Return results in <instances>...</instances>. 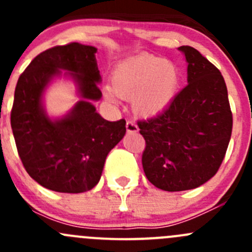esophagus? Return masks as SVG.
<instances>
[{
    "label": "esophagus",
    "instance_id": "1",
    "mask_svg": "<svg viewBox=\"0 0 252 252\" xmlns=\"http://www.w3.org/2000/svg\"><path fill=\"white\" fill-rule=\"evenodd\" d=\"M126 131H128V133H138V131H139L138 126H136V124L134 123L133 121L126 122Z\"/></svg>",
    "mask_w": 252,
    "mask_h": 252
}]
</instances>
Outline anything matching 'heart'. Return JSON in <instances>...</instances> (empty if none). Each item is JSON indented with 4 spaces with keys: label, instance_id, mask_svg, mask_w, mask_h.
I'll use <instances>...</instances> for the list:
<instances>
[{
    "label": "heart",
    "instance_id": "b5f03b06",
    "mask_svg": "<svg viewBox=\"0 0 252 252\" xmlns=\"http://www.w3.org/2000/svg\"><path fill=\"white\" fill-rule=\"evenodd\" d=\"M180 83L182 75L174 63L150 53L123 61L111 75V90L119 97L131 100L135 114L145 118L168 110Z\"/></svg>",
    "mask_w": 252,
    "mask_h": 252
}]
</instances>
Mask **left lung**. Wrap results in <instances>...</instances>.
<instances>
[{
    "label": "left lung",
    "instance_id": "8db88e82",
    "mask_svg": "<svg viewBox=\"0 0 252 252\" xmlns=\"http://www.w3.org/2000/svg\"><path fill=\"white\" fill-rule=\"evenodd\" d=\"M178 50L188 63V85L166 112L138 122L146 141L145 175L164 191L195 189L210 180L224 158L233 128L220 70L194 47Z\"/></svg>",
    "mask_w": 252,
    "mask_h": 252
}]
</instances>
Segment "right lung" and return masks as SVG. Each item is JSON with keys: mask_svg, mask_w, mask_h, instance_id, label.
<instances>
[{"mask_svg": "<svg viewBox=\"0 0 252 252\" xmlns=\"http://www.w3.org/2000/svg\"><path fill=\"white\" fill-rule=\"evenodd\" d=\"M97 48L72 42L44 51L18 79L11 126L28 174L46 189L79 194L100 180L110 151L126 135V121L108 122L93 101L102 97ZM72 78L81 100L67 115L51 119L43 94L56 77Z\"/></svg>", "mask_w": 252, "mask_h": 252, "instance_id": "obj_1", "label": "right lung"}]
</instances>
